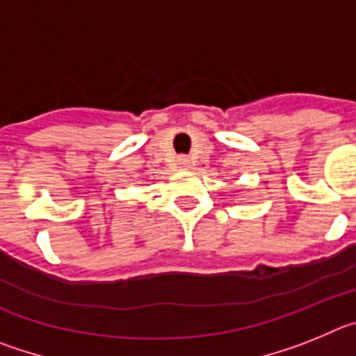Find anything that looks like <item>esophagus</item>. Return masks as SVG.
Returning <instances> with one entry per match:
<instances>
[{"label":"esophagus","mask_w":356,"mask_h":356,"mask_svg":"<svg viewBox=\"0 0 356 356\" xmlns=\"http://www.w3.org/2000/svg\"><path fill=\"white\" fill-rule=\"evenodd\" d=\"M178 163H180L181 169H187L191 165V159L188 156H178Z\"/></svg>","instance_id":"34e87169"}]
</instances>
